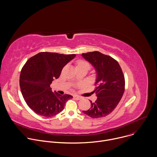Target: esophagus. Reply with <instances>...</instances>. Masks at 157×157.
I'll list each match as a JSON object with an SVG mask.
<instances>
[{
  "label": "esophagus",
  "instance_id": "1",
  "mask_svg": "<svg viewBox=\"0 0 157 157\" xmlns=\"http://www.w3.org/2000/svg\"><path fill=\"white\" fill-rule=\"evenodd\" d=\"M74 98L76 99V100H80V99H81V96H78V95H75L74 96Z\"/></svg>",
  "mask_w": 157,
  "mask_h": 157
}]
</instances>
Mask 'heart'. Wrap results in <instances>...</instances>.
Here are the masks:
<instances>
[{"label": "heart", "mask_w": 157, "mask_h": 157, "mask_svg": "<svg viewBox=\"0 0 157 157\" xmlns=\"http://www.w3.org/2000/svg\"><path fill=\"white\" fill-rule=\"evenodd\" d=\"M76 65H77V67H86L87 68H88V70L90 68V67H91V65H90V64H89V63H88L87 61H84V60L78 61Z\"/></svg>", "instance_id": "b5f03b06"}]
</instances>
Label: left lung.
Masks as SVG:
<instances>
[{
    "instance_id": "obj_1",
    "label": "left lung",
    "mask_w": 157,
    "mask_h": 157,
    "mask_svg": "<svg viewBox=\"0 0 157 157\" xmlns=\"http://www.w3.org/2000/svg\"><path fill=\"white\" fill-rule=\"evenodd\" d=\"M84 59L91 63L97 72L94 92L98 97L91 107L83 113L92 118L105 117L119 103L125 91V78L118 62L110 56L99 52L82 53Z\"/></svg>"
}]
</instances>
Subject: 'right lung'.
<instances>
[{"instance_id": "1", "label": "right lung", "mask_w": 157, "mask_h": 157, "mask_svg": "<svg viewBox=\"0 0 157 157\" xmlns=\"http://www.w3.org/2000/svg\"><path fill=\"white\" fill-rule=\"evenodd\" d=\"M75 56V54L41 52L25 63L20 73V87L27 104L36 114L53 117L61 113L66 101L73 98L69 94L53 93L50 84Z\"/></svg>"}]
</instances>
